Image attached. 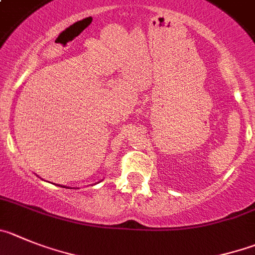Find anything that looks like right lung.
<instances>
[{
    "instance_id": "1",
    "label": "right lung",
    "mask_w": 255,
    "mask_h": 255,
    "mask_svg": "<svg viewBox=\"0 0 255 255\" xmlns=\"http://www.w3.org/2000/svg\"><path fill=\"white\" fill-rule=\"evenodd\" d=\"M62 187H64V188H68V187H65V186H62Z\"/></svg>"
}]
</instances>
